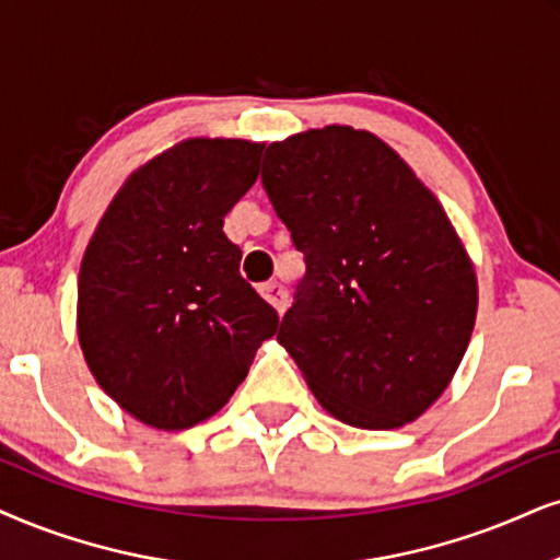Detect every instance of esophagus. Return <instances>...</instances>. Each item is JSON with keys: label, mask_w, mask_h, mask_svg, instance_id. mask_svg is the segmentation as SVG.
Segmentation results:
<instances>
[{"label": "esophagus", "mask_w": 560, "mask_h": 560, "mask_svg": "<svg viewBox=\"0 0 560 560\" xmlns=\"http://www.w3.org/2000/svg\"><path fill=\"white\" fill-rule=\"evenodd\" d=\"M258 292L264 294L266 302L273 304L276 313H284L287 302H289V294H287V289L279 284V281H266V284L258 287Z\"/></svg>", "instance_id": "esophagus-1"}]
</instances>
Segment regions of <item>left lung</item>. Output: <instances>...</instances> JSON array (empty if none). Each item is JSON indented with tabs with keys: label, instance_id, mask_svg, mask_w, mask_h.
Wrapping results in <instances>:
<instances>
[{
	"label": "left lung",
	"instance_id": "left-lung-1",
	"mask_svg": "<svg viewBox=\"0 0 560 560\" xmlns=\"http://www.w3.org/2000/svg\"><path fill=\"white\" fill-rule=\"evenodd\" d=\"M260 180L307 266L276 338L310 390L359 429L419 419L463 362L478 307L442 203L351 126L276 141Z\"/></svg>",
	"mask_w": 560,
	"mask_h": 560
}]
</instances>
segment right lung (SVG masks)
<instances>
[{
	"label": "right lung",
	"instance_id": "right-lung-1",
	"mask_svg": "<svg viewBox=\"0 0 560 560\" xmlns=\"http://www.w3.org/2000/svg\"><path fill=\"white\" fill-rule=\"evenodd\" d=\"M260 152L243 139L183 141L126 180L84 253L82 353L97 385L147 427L180 431L214 416L279 328L222 232Z\"/></svg>",
	"mask_w": 560,
	"mask_h": 560
}]
</instances>
